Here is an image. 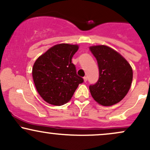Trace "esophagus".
Wrapping results in <instances>:
<instances>
[{
	"label": "esophagus",
	"mask_w": 150,
	"mask_h": 150,
	"mask_svg": "<svg viewBox=\"0 0 150 150\" xmlns=\"http://www.w3.org/2000/svg\"><path fill=\"white\" fill-rule=\"evenodd\" d=\"M83 79H84V82H87V77L85 76V77H83Z\"/></svg>",
	"instance_id": "34e87169"
}]
</instances>
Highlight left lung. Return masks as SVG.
<instances>
[{
	"label": "left lung",
	"mask_w": 150,
	"mask_h": 150,
	"mask_svg": "<svg viewBox=\"0 0 150 150\" xmlns=\"http://www.w3.org/2000/svg\"><path fill=\"white\" fill-rule=\"evenodd\" d=\"M97 61L99 80L89 85L91 95L102 106H112L120 101L130 88L132 70L120 53L104 45L89 47Z\"/></svg>",
	"instance_id": "1"
}]
</instances>
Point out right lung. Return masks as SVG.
I'll return each instance as SVG.
<instances>
[{
  "mask_svg": "<svg viewBox=\"0 0 150 150\" xmlns=\"http://www.w3.org/2000/svg\"><path fill=\"white\" fill-rule=\"evenodd\" d=\"M77 45L60 44L53 46L35 61L32 77L36 89L44 101L61 106L70 101L83 78L77 75L72 63Z\"/></svg>",
  "mask_w": 150,
  "mask_h": 150,
  "instance_id": "right-lung-1",
  "label": "right lung"
}]
</instances>
